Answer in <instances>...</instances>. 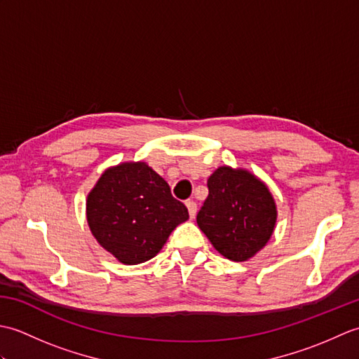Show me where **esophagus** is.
I'll use <instances>...</instances> for the list:
<instances>
[{
	"mask_svg": "<svg viewBox=\"0 0 359 359\" xmlns=\"http://www.w3.org/2000/svg\"><path fill=\"white\" fill-rule=\"evenodd\" d=\"M187 208H188V212H189V217L194 219L196 211H197V203L194 201H187Z\"/></svg>",
	"mask_w": 359,
	"mask_h": 359,
	"instance_id": "obj_1",
	"label": "esophagus"
}]
</instances>
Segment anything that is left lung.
I'll return each instance as SVG.
<instances>
[{
	"mask_svg": "<svg viewBox=\"0 0 359 359\" xmlns=\"http://www.w3.org/2000/svg\"><path fill=\"white\" fill-rule=\"evenodd\" d=\"M208 197L197 212V225L220 255L242 262L270 241L276 203L269 188L245 170L220 166L207 182Z\"/></svg>",
	"mask_w": 359,
	"mask_h": 359,
	"instance_id": "1",
	"label": "left lung"
}]
</instances>
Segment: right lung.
<instances>
[{
	"instance_id": "1",
	"label": "right lung",
	"mask_w": 359,
	"mask_h": 359,
	"mask_svg": "<svg viewBox=\"0 0 359 359\" xmlns=\"http://www.w3.org/2000/svg\"><path fill=\"white\" fill-rule=\"evenodd\" d=\"M90 231L121 264L154 257L171 231L189 217L170 185L144 162L108 168L86 201Z\"/></svg>"
}]
</instances>
